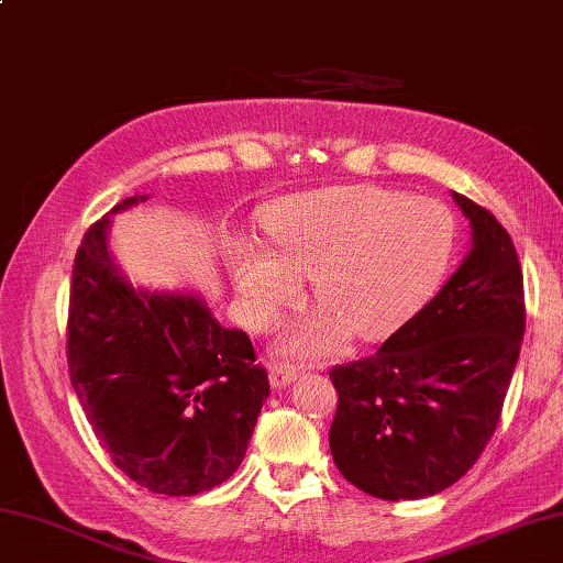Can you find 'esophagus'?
<instances>
[{"label":"esophagus","mask_w":563,"mask_h":563,"mask_svg":"<svg viewBox=\"0 0 563 563\" xmlns=\"http://www.w3.org/2000/svg\"><path fill=\"white\" fill-rule=\"evenodd\" d=\"M298 369H295L292 364H288V362H275L273 366H271V384L273 386H288V384H292L295 379H298Z\"/></svg>","instance_id":"esophagus-1"}]
</instances>
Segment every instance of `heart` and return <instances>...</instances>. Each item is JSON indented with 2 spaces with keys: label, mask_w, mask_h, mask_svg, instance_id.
<instances>
[{
  "label": "heart",
  "mask_w": 563,
  "mask_h": 563,
  "mask_svg": "<svg viewBox=\"0 0 563 563\" xmlns=\"http://www.w3.org/2000/svg\"><path fill=\"white\" fill-rule=\"evenodd\" d=\"M278 253L239 241L233 268L255 324H271L312 275L322 308L290 324L298 354L327 352L354 332L374 340L443 278L455 249V221L441 201L382 187H340L275 203L268 219Z\"/></svg>",
  "instance_id": "heart-1"
}]
</instances>
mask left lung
I'll use <instances>...</instances> for the list:
<instances>
[{
    "mask_svg": "<svg viewBox=\"0 0 563 563\" xmlns=\"http://www.w3.org/2000/svg\"><path fill=\"white\" fill-rule=\"evenodd\" d=\"M473 249L443 290L372 356L332 366L330 451L366 495L421 499L457 483L483 455L525 336L517 249L493 211L453 194Z\"/></svg>",
    "mask_w": 563,
    "mask_h": 563,
    "instance_id": "1",
    "label": "left lung"
}]
</instances>
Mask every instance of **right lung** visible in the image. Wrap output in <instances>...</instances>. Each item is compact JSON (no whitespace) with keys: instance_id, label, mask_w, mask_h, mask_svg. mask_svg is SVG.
<instances>
[{"instance_id":"add662e5","label":"right lung","mask_w":563,"mask_h":563,"mask_svg":"<svg viewBox=\"0 0 563 563\" xmlns=\"http://www.w3.org/2000/svg\"><path fill=\"white\" fill-rule=\"evenodd\" d=\"M128 197L110 213L145 201ZM110 219L84 233L70 275L68 376L100 445L150 493L199 495L241 465L271 394L251 336L189 295L135 290L112 265Z\"/></svg>"}]
</instances>
